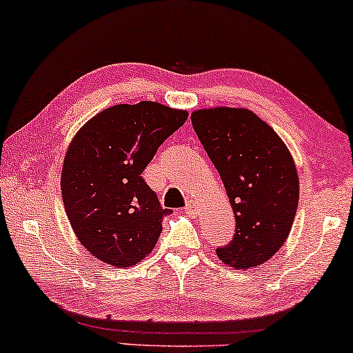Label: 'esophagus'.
Returning a JSON list of instances; mask_svg holds the SVG:
<instances>
[{
    "label": "esophagus",
    "mask_w": 353,
    "mask_h": 353,
    "mask_svg": "<svg viewBox=\"0 0 353 353\" xmlns=\"http://www.w3.org/2000/svg\"><path fill=\"white\" fill-rule=\"evenodd\" d=\"M199 205L195 203V202H189L185 205V208H184V212H185V215H189V216H197L199 215Z\"/></svg>",
    "instance_id": "esophagus-1"
}]
</instances>
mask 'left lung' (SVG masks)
<instances>
[{"instance_id": "1", "label": "left lung", "mask_w": 353, "mask_h": 353, "mask_svg": "<svg viewBox=\"0 0 353 353\" xmlns=\"http://www.w3.org/2000/svg\"><path fill=\"white\" fill-rule=\"evenodd\" d=\"M190 120L220 172L236 220L233 241L216 256L239 270L264 264L287 241L300 199L287 145L249 109H200Z\"/></svg>"}]
</instances>
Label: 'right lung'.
Listing matches in <instances>:
<instances>
[{
    "label": "right lung",
    "instance_id": "obj_1",
    "mask_svg": "<svg viewBox=\"0 0 353 353\" xmlns=\"http://www.w3.org/2000/svg\"><path fill=\"white\" fill-rule=\"evenodd\" d=\"M187 110L153 101L119 104L79 128L61 169V197L79 243L115 267L143 261L163 231V208L141 177Z\"/></svg>",
    "mask_w": 353,
    "mask_h": 353
}]
</instances>
